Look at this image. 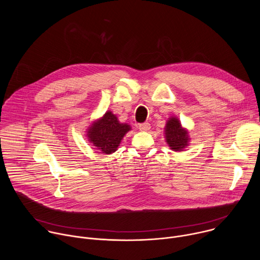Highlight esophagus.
Returning a JSON list of instances; mask_svg holds the SVG:
<instances>
[{
	"label": "esophagus",
	"mask_w": 260,
	"mask_h": 260,
	"mask_svg": "<svg viewBox=\"0 0 260 260\" xmlns=\"http://www.w3.org/2000/svg\"><path fill=\"white\" fill-rule=\"evenodd\" d=\"M150 127H151V126H150V123H149V122H144V123H141V124L139 125L140 131H143V132L149 131Z\"/></svg>",
	"instance_id": "34e87169"
}]
</instances>
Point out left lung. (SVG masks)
Instances as JSON below:
<instances>
[{
  "mask_svg": "<svg viewBox=\"0 0 260 260\" xmlns=\"http://www.w3.org/2000/svg\"><path fill=\"white\" fill-rule=\"evenodd\" d=\"M165 134L167 143L170 145L171 149L175 151H181L188 144L187 132L182 128L179 120L175 117L168 120Z\"/></svg>",
  "mask_w": 260,
  "mask_h": 260,
  "instance_id": "8db88e82",
  "label": "left lung"
}]
</instances>
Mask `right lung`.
Segmentation results:
<instances>
[{"label": "right lung", "mask_w": 260, "mask_h": 260, "mask_svg": "<svg viewBox=\"0 0 260 260\" xmlns=\"http://www.w3.org/2000/svg\"><path fill=\"white\" fill-rule=\"evenodd\" d=\"M129 129L128 124L119 123L117 117L108 111L101 120L91 125L87 137L102 153L110 154L117 150L123 136Z\"/></svg>", "instance_id": "1"}]
</instances>
